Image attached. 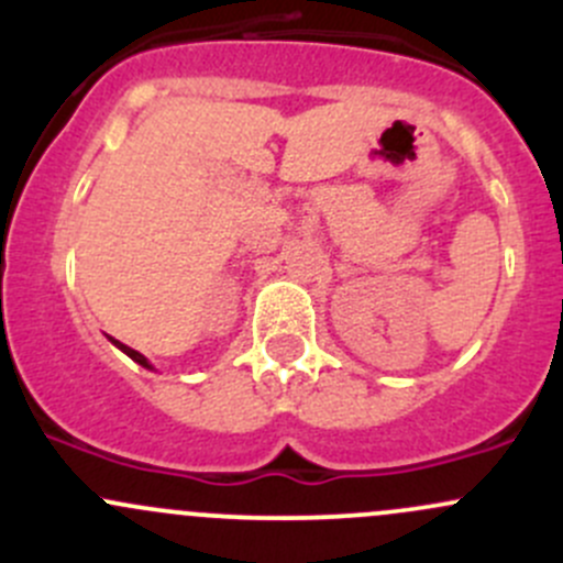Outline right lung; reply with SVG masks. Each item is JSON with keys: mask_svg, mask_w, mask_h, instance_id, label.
Here are the masks:
<instances>
[{"mask_svg": "<svg viewBox=\"0 0 563 563\" xmlns=\"http://www.w3.org/2000/svg\"><path fill=\"white\" fill-rule=\"evenodd\" d=\"M111 343H113V345H117V349H119V351H124V354H128V356H130V360H133V362H139V365H141V367H146V371H152L150 360H146V356H144V354H139V351H135V349H130V345L119 343V340H113V338H111Z\"/></svg>", "mask_w": 563, "mask_h": 563, "instance_id": "obj_1", "label": "right lung"}]
</instances>
